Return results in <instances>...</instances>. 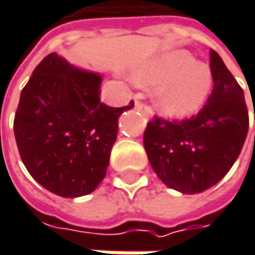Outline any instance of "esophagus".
<instances>
[{"label":"esophagus","mask_w":255,"mask_h":255,"mask_svg":"<svg viewBox=\"0 0 255 255\" xmlns=\"http://www.w3.org/2000/svg\"><path fill=\"white\" fill-rule=\"evenodd\" d=\"M141 99H143V96L141 95H137V98H135V109L140 111L141 114H144L146 117H151L150 106L147 104H144V102H141Z\"/></svg>","instance_id":"34e87169"}]
</instances>
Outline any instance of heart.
I'll return each instance as SVG.
<instances>
[{
	"mask_svg": "<svg viewBox=\"0 0 255 255\" xmlns=\"http://www.w3.org/2000/svg\"><path fill=\"white\" fill-rule=\"evenodd\" d=\"M143 86H159L154 102L168 117L182 118L196 114L204 105L213 74L209 65L197 62L187 51H171L151 61L135 74Z\"/></svg>",
	"mask_w": 255,
	"mask_h": 255,
	"instance_id": "b5f03b06",
	"label": "heart"
}]
</instances>
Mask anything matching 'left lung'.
I'll return each mask as SVG.
<instances>
[{
    "label": "left lung",
    "mask_w": 255,
    "mask_h": 255,
    "mask_svg": "<svg viewBox=\"0 0 255 255\" xmlns=\"http://www.w3.org/2000/svg\"><path fill=\"white\" fill-rule=\"evenodd\" d=\"M213 89L203 108L188 120L154 115L143 143L156 175L184 194L201 193L229 172L248 132L243 87L216 51H210Z\"/></svg>",
    "instance_id": "left-lung-1"
}]
</instances>
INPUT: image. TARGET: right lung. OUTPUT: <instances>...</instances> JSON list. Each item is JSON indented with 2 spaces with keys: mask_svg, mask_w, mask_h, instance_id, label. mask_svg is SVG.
<instances>
[{
  "mask_svg": "<svg viewBox=\"0 0 255 255\" xmlns=\"http://www.w3.org/2000/svg\"><path fill=\"white\" fill-rule=\"evenodd\" d=\"M98 74L46 55L23 87L14 117L20 157L36 181L61 197H80L106 175L118 134V117L134 106L101 102Z\"/></svg>",
  "mask_w": 255,
  "mask_h": 255,
  "instance_id": "add662e5",
  "label": "right lung"
}]
</instances>
